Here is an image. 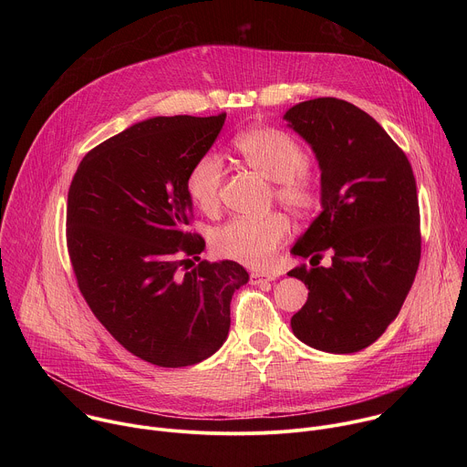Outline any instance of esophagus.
I'll list each match as a JSON object with an SVG mask.
<instances>
[{"instance_id": "esophagus-1", "label": "esophagus", "mask_w": 467, "mask_h": 467, "mask_svg": "<svg viewBox=\"0 0 467 467\" xmlns=\"http://www.w3.org/2000/svg\"><path fill=\"white\" fill-rule=\"evenodd\" d=\"M275 277L272 274H262V272H251L249 274V283L251 285H262V283H268L274 281Z\"/></svg>"}]
</instances>
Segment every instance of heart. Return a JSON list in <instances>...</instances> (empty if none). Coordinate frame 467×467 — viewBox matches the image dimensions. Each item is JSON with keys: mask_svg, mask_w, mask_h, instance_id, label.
I'll return each mask as SVG.
<instances>
[{"mask_svg": "<svg viewBox=\"0 0 467 467\" xmlns=\"http://www.w3.org/2000/svg\"><path fill=\"white\" fill-rule=\"evenodd\" d=\"M244 162L262 177L274 181L275 202L294 218L306 220L321 205L319 181L308 170V151L288 132L274 127L249 129L234 140ZM223 162L207 153L199 159L186 177V193L195 209L214 214L222 203ZM290 225L285 216L274 213L264 218H234L213 236L216 254L236 260L251 268L268 264L288 238Z\"/></svg>", "mask_w": 467, "mask_h": 467, "instance_id": "b5f03b06", "label": "heart"}]
</instances>
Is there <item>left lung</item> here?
I'll return each instance as SVG.
<instances>
[{
    "label": "left lung",
    "instance_id": "obj_1",
    "mask_svg": "<svg viewBox=\"0 0 467 467\" xmlns=\"http://www.w3.org/2000/svg\"><path fill=\"white\" fill-rule=\"evenodd\" d=\"M285 118L317 157L323 207L292 249L310 256L312 268L301 264L288 272L308 286L290 325L314 349L357 353L397 317L418 272L414 171L405 151L353 103L316 98ZM325 252L331 254L327 269L317 265Z\"/></svg>",
    "mask_w": 467,
    "mask_h": 467
}]
</instances>
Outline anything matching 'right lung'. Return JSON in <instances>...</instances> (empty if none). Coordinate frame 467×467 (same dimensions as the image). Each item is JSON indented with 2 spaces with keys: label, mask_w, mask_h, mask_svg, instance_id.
I'll return each instance as SVG.
<instances>
[{
  "label": "right lung",
  "mask_w": 467,
  "mask_h": 467,
  "mask_svg": "<svg viewBox=\"0 0 467 467\" xmlns=\"http://www.w3.org/2000/svg\"><path fill=\"white\" fill-rule=\"evenodd\" d=\"M225 112L159 116L121 130L81 161L66 207L78 286L112 338L159 368L216 353L231 297L249 275L233 260L199 258L186 177L218 139Z\"/></svg>",
  "instance_id": "add662e5"
}]
</instances>
